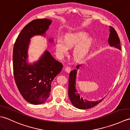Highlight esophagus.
I'll list each match as a JSON object with an SVG mask.
<instances>
[{
	"label": "esophagus",
	"instance_id": "esophagus-1",
	"mask_svg": "<svg viewBox=\"0 0 130 130\" xmlns=\"http://www.w3.org/2000/svg\"><path fill=\"white\" fill-rule=\"evenodd\" d=\"M65 71L66 72H67V73H70V71H71V68H70V67H66L65 68Z\"/></svg>",
	"mask_w": 130,
	"mask_h": 130
}]
</instances>
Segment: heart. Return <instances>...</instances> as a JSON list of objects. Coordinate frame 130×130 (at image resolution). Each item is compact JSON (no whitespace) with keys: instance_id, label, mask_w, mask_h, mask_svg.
Returning a JSON list of instances; mask_svg holds the SVG:
<instances>
[{"instance_id":"1","label":"heart","mask_w":130,"mask_h":130,"mask_svg":"<svg viewBox=\"0 0 130 130\" xmlns=\"http://www.w3.org/2000/svg\"><path fill=\"white\" fill-rule=\"evenodd\" d=\"M88 37L86 32L80 31L69 32L65 35V41L61 38H58L56 43V50L60 56L67 54L69 48L76 45L74 50V56L81 59L85 56L90 47L92 40Z\"/></svg>"}]
</instances>
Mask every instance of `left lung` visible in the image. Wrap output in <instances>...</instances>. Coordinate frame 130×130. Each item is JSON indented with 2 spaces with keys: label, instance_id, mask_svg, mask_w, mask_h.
<instances>
[{
  "label": "left lung",
  "instance_id": "1",
  "mask_svg": "<svg viewBox=\"0 0 130 130\" xmlns=\"http://www.w3.org/2000/svg\"><path fill=\"white\" fill-rule=\"evenodd\" d=\"M109 35L108 38V43L111 46H114L121 50L120 40L116 30L112 27L109 26ZM80 65L76 67L77 69H79ZM76 75V70H72L70 73L69 79V96L71 103L74 107L77 108L82 109H89L94 107L96 105L100 103L103 100L104 98L99 100L98 101H88L85 99L80 97L79 94L77 93L75 89V79Z\"/></svg>",
  "mask_w": 130,
  "mask_h": 130
}]
</instances>
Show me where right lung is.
Listing matches in <instances>:
<instances>
[{"label": "right lung", "instance_id": "1", "mask_svg": "<svg viewBox=\"0 0 130 130\" xmlns=\"http://www.w3.org/2000/svg\"><path fill=\"white\" fill-rule=\"evenodd\" d=\"M51 22L50 19L46 18L33 20L22 30L13 47V67L15 84L24 99L32 104H40L48 98L51 83L63 67L62 63L47 51L33 65L26 61L30 38L35 35H43ZM50 41L52 42V40Z\"/></svg>", "mask_w": 130, "mask_h": 130}]
</instances>
